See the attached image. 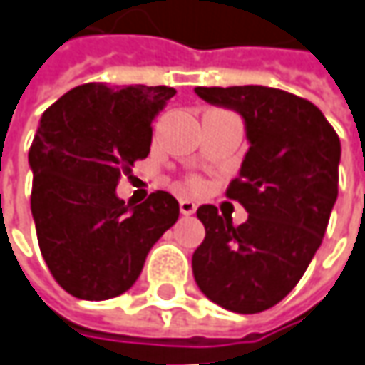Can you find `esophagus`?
Listing matches in <instances>:
<instances>
[{"label":"esophagus","mask_w":365,"mask_h":365,"mask_svg":"<svg viewBox=\"0 0 365 365\" xmlns=\"http://www.w3.org/2000/svg\"><path fill=\"white\" fill-rule=\"evenodd\" d=\"M195 204L192 200H180V212H182L183 216H192L195 212Z\"/></svg>","instance_id":"34e87169"}]
</instances>
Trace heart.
Listing matches in <instances>:
<instances>
[{"label":"heart","mask_w":365,"mask_h":365,"mask_svg":"<svg viewBox=\"0 0 365 365\" xmlns=\"http://www.w3.org/2000/svg\"><path fill=\"white\" fill-rule=\"evenodd\" d=\"M187 190H192V192L202 190V182H200L197 178H190V180H187Z\"/></svg>","instance_id":"1"}]
</instances>
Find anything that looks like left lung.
Instances as JSON below:
<instances>
[{
	"mask_svg": "<svg viewBox=\"0 0 365 365\" xmlns=\"http://www.w3.org/2000/svg\"><path fill=\"white\" fill-rule=\"evenodd\" d=\"M212 105L238 110L250 141L226 195L248 220L234 226L218 207H197L206 228L192 257L195 283L216 305L260 313L289 295L321 246L337 200L341 145L307 98L269 86H197Z\"/></svg>",
	"mask_w": 365,
	"mask_h": 365,
	"instance_id": "left-lung-1",
	"label": "left lung"
}]
</instances>
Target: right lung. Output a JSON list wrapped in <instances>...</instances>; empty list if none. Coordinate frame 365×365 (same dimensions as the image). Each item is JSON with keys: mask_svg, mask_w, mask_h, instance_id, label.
<instances>
[{"mask_svg": "<svg viewBox=\"0 0 365 365\" xmlns=\"http://www.w3.org/2000/svg\"><path fill=\"white\" fill-rule=\"evenodd\" d=\"M171 86L88 82L40 119L32 147V216L56 283L72 297L105 301L131 289L147 252L180 218L168 192L143 204L117 197L120 175L149 155L151 123Z\"/></svg>", "mask_w": 365, "mask_h": 365, "instance_id": "add662e5", "label": "right lung"}]
</instances>
